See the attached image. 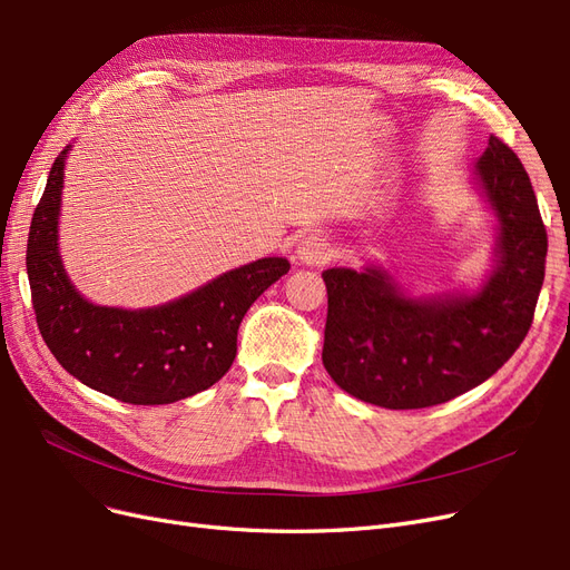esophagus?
Masks as SVG:
<instances>
[{
  "instance_id": "34e87169",
  "label": "esophagus",
  "mask_w": 570,
  "mask_h": 570,
  "mask_svg": "<svg viewBox=\"0 0 570 570\" xmlns=\"http://www.w3.org/2000/svg\"><path fill=\"white\" fill-rule=\"evenodd\" d=\"M297 258L302 264H308V266H321V264H327L333 258V245L327 243V239L323 235H306L302 243L297 245Z\"/></svg>"
}]
</instances>
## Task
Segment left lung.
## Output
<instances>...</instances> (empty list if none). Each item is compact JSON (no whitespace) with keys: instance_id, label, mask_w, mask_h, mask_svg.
<instances>
[{"instance_id":"1","label":"left lung","mask_w":570,"mask_h":570,"mask_svg":"<svg viewBox=\"0 0 570 570\" xmlns=\"http://www.w3.org/2000/svg\"><path fill=\"white\" fill-rule=\"evenodd\" d=\"M478 176L499 218V266L478 295L411 299L381 271H323V366L356 400L396 411L450 402L485 383L525 340L547 262L538 197L494 135Z\"/></svg>"}]
</instances>
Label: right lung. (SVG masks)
Masks as SVG:
<instances>
[{
  "label": "right lung",
  "mask_w": 570,
  "mask_h": 570,
  "mask_svg": "<svg viewBox=\"0 0 570 570\" xmlns=\"http://www.w3.org/2000/svg\"><path fill=\"white\" fill-rule=\"evenodd\" d=\"M66 154L49 170L26 254L32 308L49 352L80 383L126 404H170L212 387L233 366L247 308L289 271L287 258H258L145 312L85 302L57 249Z\"/></svg>",
  "instance_id": "obj_1"
}]
</instances>
